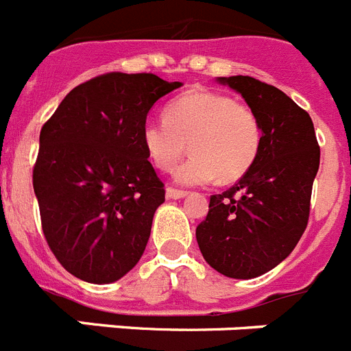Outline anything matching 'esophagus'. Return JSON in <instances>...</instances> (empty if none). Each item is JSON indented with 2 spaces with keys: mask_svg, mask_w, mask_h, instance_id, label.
Listing matches in <instances>:
<instances>
[{
  "mask_svg": "<svg viewBox=\"0 0 351 351\" xmlns=\"http://www.w3.org/2000/svg\"><path fill=\"white\" fill-rule=\"evenodd\" d=\"M186 195H188V191H184V190H178V188H172V186H169V188H167V197L173 198V200H178V198H184Z\"/></svg>",
  "mask_w": 351,
  "mask_h": 351,
  "instance_id": "obj_1",
  "label": "esophagus"
}]
</instances>
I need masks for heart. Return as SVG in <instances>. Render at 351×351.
<instances>
[{
  "instance_id": "1",
  "label": "heart",
  "mask_w": 351,
  "mask_h": 351,
  "mask_svg": "<svg viewBox=\"0 0 351 351\" xmlns=\"http://www.w3.org/2000/svg\"><path fill=\"white\" fill-rule=\"evenodd\" d=\"M142 142L160 170H170L186 153L193 154L176 170L181 184H207L241 179L253 167L262 145L258 116L234 96L193 89L165 108V117L145 123Z\"/></svg>"
}]
</instances>
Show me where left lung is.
Instances as JSON below:
<instances>
[{
  "mask_svg": "<svg viewBox=\"0 0 351 351\" xmlns=\"http://www.w3.org/2000/svg\"><path fill=\"white\" fill-rule=\"evenodd\" d=\"M262 125L255 163L232 188L210 195L197 243L210 267L235 280L274 269L302 237L320 145L309 114L278 88L247 75L219 77Z\"/></svg>",
  "mask_w": 351,
  "mask_h": 351,
  "instance_id": "8db88e82",
  "label": "left lung"
}]
</instances>
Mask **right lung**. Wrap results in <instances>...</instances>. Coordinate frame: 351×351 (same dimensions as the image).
Returning <instances> with one entry per match:
<instances>
[{
  "label": "right lung",
  "mask_w": 351,
  "mask_h": 351,
  "mask_svg": "<svg viewBox=\"0 0 351 351\" xmlns=\"http://www.w3.org/2000/svg\"><path fill=\"white\" fill-rule=\"evenodd\" d=\"M181 88L154 73L110 71L71 89L40 132L33 188L58 262L112 283L141 260L165 184L142 142L145 117Z\"/></svg>",
  "instance_id": "right-lung-1"
}]
</instances>
